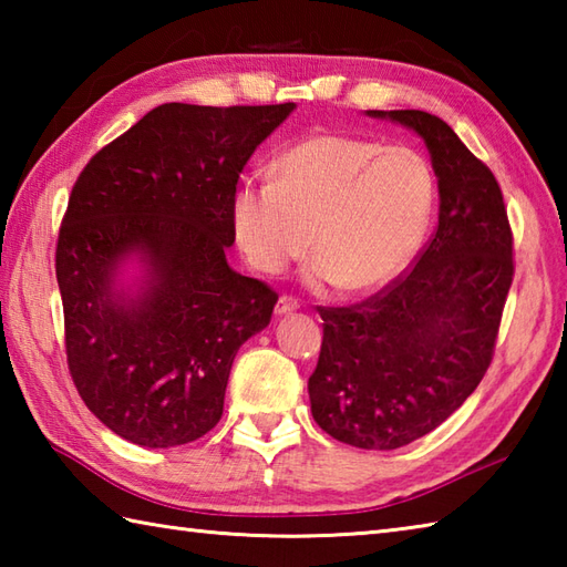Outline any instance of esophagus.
<instances>
[{
  "mask_svg": "<svg viewBox=\"0 0 567 567\" xmlns=\"http://www.w3.org/2000/svg\"><path fill=\"white\" fill-rule=\"evenodd\" d=\"M299 309V305L295 302V299L292 297H280V299H277V305H275V315L277 317H285V315H292V311H297Z\"/></svg>",
  "mask_w": 567,
  "mask_h": 567,
  "instance_id": "34e87169",
  "label": "esophagus"
}]
</instances>
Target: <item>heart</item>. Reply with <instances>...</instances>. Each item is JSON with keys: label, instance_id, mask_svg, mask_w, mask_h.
I'll list each match as a JSON object with an SVG mask.
<instances>
[{"label": "heart", "instance_id": "b5f03b06", "mask_svg": "<svg viewBox=\"0 0 567 567\" xmlns=\"http://www.w3.org/2000/svg\"><path fill=\"white\" fill-rule=\"evenodd\" d=\"M433 197V173L416 151L317 134L275 163V179H248L234 192L231 226L260 272H282L315 244L309 285L368 295L414 258Z\"/></svg>", "mask_w": 567, "mask_h": 567}]
</instances>
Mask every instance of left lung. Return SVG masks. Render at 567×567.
I'll list each match as a JSON object with an SVG mask.
<instances>
[{"label": "left lung", "instance_id": "obj_1", "mask_svg": "<svg viewBox=\"0 0 567 567\" xmlns=\"http://www.w3.org/2000/svg\"><path fill=\"white\" fill-rule=\"evenodd\" d=\"M426 143L439 226L400 280L355 307H321L309 378L317 424L336 441L394 451L441 426L483 380L514 277L502 189L455 131L429 112L370 110Z\"/></svg>", "mask_w": 567, "mask_h": 567}]
</instances>
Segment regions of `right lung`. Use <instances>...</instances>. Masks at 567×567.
<instances>
[{"label":"right lung","instance_id":"1","mask_svg":"<svg viewBox=\"0 0 567 567\" xmlns=\"http://www.w3.org/2000/svg\"><path fill=\"white\" fill-rule=\"evenodd\" d=\"M292 112L161 104L80 173L55 248L68 368L116 436L173 449L219 424L238 348L277 302L226 262L231 199L252 151Z\"/></svg>","mask_w":567,"mask_h":567}]
</instances>
